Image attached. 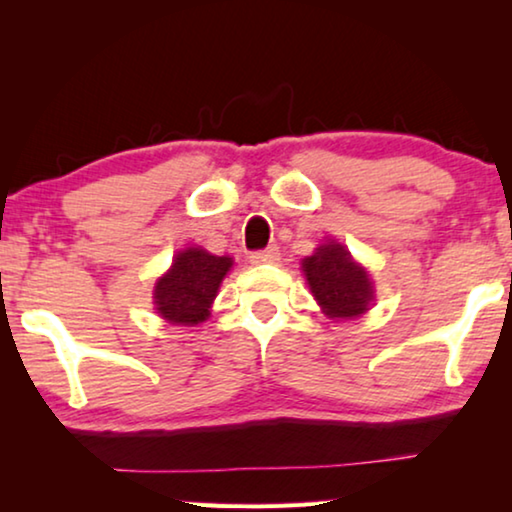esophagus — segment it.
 <instances>
[{
	"label": "esophagus",
	"mask_w": 512,
	"mask_h": 512,
	"mask_svg": "<svg viewBox=\"0 0 512 512\" xmlns=\"http://www.w3.org/2000/svg\"><path fill=\"white\" fill-rule=\"evenodd\" d=\"M249 263L251 265H275V263H279V249L270 247L263 251H254V254H249Z\"/></svg>",
	"instance_id": "1"
}]
</instances>
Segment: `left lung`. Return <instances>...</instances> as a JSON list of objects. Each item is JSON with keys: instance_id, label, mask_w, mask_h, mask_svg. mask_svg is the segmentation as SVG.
I'll list each match as a JSON object with an SVG mask.
<instances>
[{"instance_id": "left-lung-1", "label": "left lung", "mask_w": 512, "mask_h": 512, "mask_svg": "<svg viewBox=\"0 0 512 512\" xmlns=\"http://www.w3.org/2000/svg\"><path fill=\"white\" fill-rule=\"evenodd\" d=\"M303 275L326 317L354 319L373 305V279L338 242H326L303 258Z\"/></svg>"}]
</instances>
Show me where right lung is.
Masks as SVG:
<instances>
[{
  "label": "right lung",
  "mask_w": 512,
  "mask_h": 512,
  "mask_svg": "<svg viewBox=\"0 0 512 512\" xmlns=\"http://www.w3.org/2000/svg\"><path fill=\"white\" fill-rule=\"evenodd\" d=\"M230 268V256H214L200 247L179 251L172 268L153 286V305L160 317L181 326L205 321Z\"/></svg>",
  "instance_id": "1"
}]
</instances>
